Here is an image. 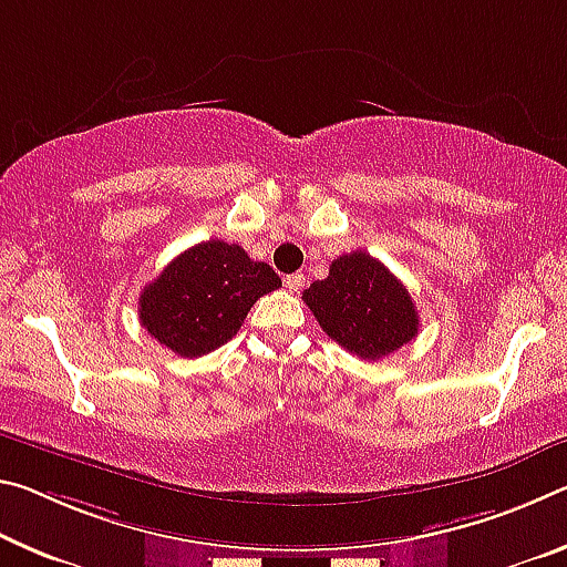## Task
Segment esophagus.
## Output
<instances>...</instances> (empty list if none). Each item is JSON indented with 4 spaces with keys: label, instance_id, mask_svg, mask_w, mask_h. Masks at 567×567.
<instances>
[{
    "label": "esophagus",
    "instance_id": "1",
    "mask_svg": "<svg viewBox=\"0 0 567 567\" xmlns=\"http://www.w3.org/2000/svg\"><path fill=\"white\" fill-rule=\"evenodd\" d=\"M302 285H305V275H300V272L285 277V287H287V290H290V292H300Z\"/></svg>",
    "mask_w": 567,
    "mask_h": 567
}]
</instances>
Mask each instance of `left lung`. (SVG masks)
Returning a JSON list of instances; mask_svg holds the SVG:
<instances>
[{
	"mask_svg": "<svg viewBox=\"0 0 567 567\" xmlns=\"http://www.w3.org/2000/svg\"><path fill=\"white\" fill-rule=\"evenodd\" d=\"M302 300L328 338L368 361L393 353L419 332V312L409 290L368 251L332 259L326 280L312 282Z\"/></svg>",
	"mask_w": 567,
	"mask_h": 567,
	"instance_id": "obj_1",
	"label": "left lung"
}]
</instances>
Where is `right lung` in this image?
I'll return each instance as SVG.
<instances>
[{
  "label": "right lung",
  "instance_id": "add662e5",
  "mask_svg": "<svg viewBox=\"0 0 567 567\" xmlns=\"http://www.w3.org/2000/svg\"><path fill=\"white\" fill-rule=\"evenodd\" d=\"M282 287L267 262L239 245L202 241L164 267L138 298L141 326L182 358H199L237 336L262 295Z\"/></svg>",
  "mask_w": 567,
  "mask_h": 567
}]
</instances>
